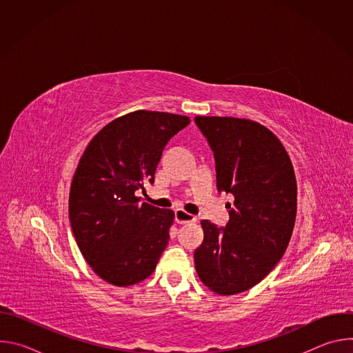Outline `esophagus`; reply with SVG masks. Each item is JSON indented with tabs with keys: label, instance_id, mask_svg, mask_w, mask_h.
I'll return each mask as SVG.
<instances>
[{
	"label": "esophagus",
	"instance_id": "34e87169",
	"mask_svg": "<svg viewBox=\"0 0 353 353\" xmlns=\"http://www.w3.org/2000/svg\"><path fill=\"white\" fill-rule=\"evenodd\" d=\"M174 219L177 223L180 225H184V223H191V222H195V216L185 212L184 210H176L174 212Z\"/></svg>",
	"mask_w": 353,
	"mask_h": 353
}]
</instances>
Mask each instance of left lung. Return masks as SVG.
I'll return each instance as SVG.
<instances>
[{
    "label": "left lung",
    "mask_w": 353,
    "mask_h": 353,
    "mask_svg": "<svg viewBox=\"0 0 353 353\" xmlns=\"http://www.w3.org/2000/svg\"><path fill=\"white\" fill-rule=\"evenodd\" d=\"M215 155L219 191L233 194L229 222L201 221L204 241L194 253L196 274L229 296L260 283L279 263L296 219V177L282 142L257 121L196 116Z\"/></svg>",
    "instance_id": "left-lung-1"
}]
</instances>
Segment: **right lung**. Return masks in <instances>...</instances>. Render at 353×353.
<instances>
[{
  "label": "right lung",
  "mask_w": 353,
  "mask_h": 353,
  "mask_svg": "<svg viewBox=\"0 0 353 353\" xmlns=\"http://www.w3.org/2000/svg\"><path fill=\"white\" fill-rule=\"evenodd\" d=\"M187 116L137 110L117 117L86 146L70 190V222L93 272L114 286L146 279L169 243L172 210L139 203L135 191L154 183L169 139Z\"/></svg>",
  "instance_id": "1"
}]
</instances>
